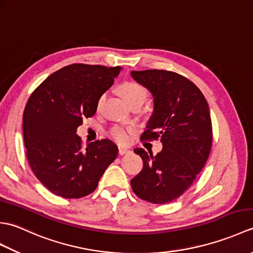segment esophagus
<instances>
[{
  "label": "esophagus",
  "mask_w": 253,
  "mask_h": 253,
  "mask_svg": "<svg viewBox=\"0 0 253 253\" xmlns=\"http://www.w3.org/2000/svg\"><path fill=\"white\" fill-rule=\"evenodd\" d=\"M129 152H130V150H128L126 148H122V147L118 148V154H120V155L127 154V153H129Z\"/></svg>",
  "instance_id": "34e87169"
}]
</instances>
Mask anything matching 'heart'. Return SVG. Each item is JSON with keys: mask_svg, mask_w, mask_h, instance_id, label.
<instances>
[{"mask_svg": "<svg viewBox=\"0 0 253 253\" xmlns=\"http://www.w3.org/2000/svg\"><path fill=\"white\" fill-rule=\"evenodd\" d=\"M120 91L124 100H125L128 104H131L133 102H137V101L143 102L146 100V96H147V90L144 89L143 85L135 82L124 83L121 85ZM104 99H105V94H101L99 96L98 102H96V107H98V109L101 106L102 102L104 101ZM132 131L133 129L131 127L124 126V125H115L112 128H110L109 136L112 140H114L117 143L126 144L130 141Z\"/></svg>", "mask_w": 253, "mask_h": 253, "instance_id": "b5f03b06", "label": "heart"}]
</instances>
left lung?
Listing matches in <instances>:
<instances>
[{
  "mask_svg": "<svg viewBox=\"0 0 253 253\" xmlns=\"http://www.w3.org/2000/svg\"><path fill=\"white\" fill-rule=\"evenodd\" d=\"M131 77L154 100L141 140L160 139L163 143L155 157L142 148L133 150L142 159L143 168L131 179V188L142 200L169 203L193 184L208 161L213 140L208 102L195 84L174 72L132 71Z\"/></svg>",
  "mask_w": 253,
  "mask_h": 253,
  "instance_id": "obj_1",
  "label": "left lung"
}]
</instances>
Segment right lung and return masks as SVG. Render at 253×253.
Wrapping results in <instances>:
<instances>
[{
  "label": "right lung",
  "mask_w": 253,
  "mask_h": 253,
  "mask_svg": "<svg viewBox=\"0 0 253 253\" xmlns=\"http://www.w3.org/2000/svg\"><path fill=\"white\" fill-rule=\"evenodd\" d=\"M72 64L50 75L27 102L23 115L27 159L38 179L56 196L78 199L90 195L113 161L117 146L102 139L83 147L76 131L92 117L96 102L121 72Z\"/></svg>",
  "instance_id": "right-lung-1"
}]
</instances>
